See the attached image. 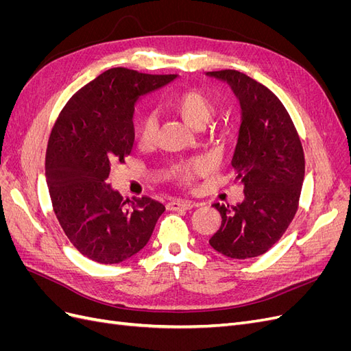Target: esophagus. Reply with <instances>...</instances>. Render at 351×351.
I'll use <instances>...</instances> for the list:
<instances>
[{
	"mask_svg": "<svg viewBox=\"0 0 351 351\" xmlns=\"http://www.w3.org/2000/svg\"><path fill=\"white\" fill-rule=\"evenodd\" d=\"M195 206H197V204L189 200H171L167 204L168 210H190Z\"/></svg>",
	"mask_w": 351,
	"mask_h": 351,
	"instance_id": "obj_1",
	"label": "esophagus"
}]
</instances>
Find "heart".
Segmentation results:
<instances>
[{"instance_id": "1", "label": "heart", "mask_w": 351, "mask_h": 351, "mask_svg": "<svg viewBox=\"0 0 351 351\" xmlns=\"http://www.w3.org/2000/svg\"><path fill=\"white\" fill-rule=\"evenodd\" d=\"M167 105L177 115L183 119L186 124L193 129H202L217 112V104L204 90L190 88L173 93L168 98ZM231 127L227 123H215L208 130L210 141L222 142L231 136ZM158 119L154 112H143L136 123V141L142 149H149L156 142ZM206 162L193 158L169 165L165 177L176 186L190 189L193 187L196 178L206 173Z\"/></svg>"}]
</instances>
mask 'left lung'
<instances>
[{
	"instance_id": "obj_1",
	"label": "left lung",
	"mask_w": 351,
	"mask_h": 351,
	"mask_svg": "<svg viewBox=\"0 0 351 351\" xmlns=\"http://www.w3.org/2000/svg\"><path fill=\"white\" fill-rule=\"evenodd\" d=\"M230 83L241 105L239 142L231 165L243 184L236 206L215 204L221 227L209 244L231 259L268 252L293 221L304 178V154L290 114L259 82L237 70L209 71Z\"/></svg>"
}]
</instances>
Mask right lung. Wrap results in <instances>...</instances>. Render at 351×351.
Instances as JSON below:
<instances>
[{"instance_id": "1", "label": "right lung", "mask_w": 351, "mask_h": 351, "mask_svg": "<svg viewBox=\"0 0 351 351\" xmlns=\"http://www.w3.org/2000/svg\"><path fill=\"white\" fill-rule=\"evenodd\" d=\"M176 77L110 69L73 95L52 127L45 156L52 209L70 243L90 261L111 265L132 258L165 210L145 196L125 207L107 178L111 165L132 152L137 98Z\"/></svg>"}]
</instances>
